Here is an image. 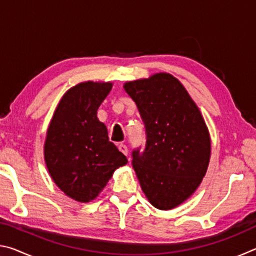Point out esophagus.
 <instances>
[{
  "instance_id": "34e87169",
  "label": "esophagus",
  "mask_w": 256,
  "mask_h": 256,
  "mask_svg": "<svg viewBox=\"0 0 256 256\" xmlns=\"http://www.w3.org/2000/svg\"><path fill=\"white\" fill-rule=\"evenodd\" d=\"M118 150L120 151V152L122 154H124L125 156H128V146H125V144H118Z\"/></svg>"
}]
</instances>
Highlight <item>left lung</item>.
<instances>
[{
    "label": "left lung",
    "mask_w": 256,
    "mask_h": 256,
    "mask_svg": "<svg viewBox=\"0 0 256 256\" xmlns=\"http://www.w3.org/2000/svg\"><path fill=\"white\" fill-rule=\"evenodd\" d=\"M123 88L146 126V149L132 154L141 188L154 208L174 209L196 192L208 170L211 138L206 120L170 73L125 82Z\"/></svg>",
    "instance_id": "8db88e82"
}]
</instances>
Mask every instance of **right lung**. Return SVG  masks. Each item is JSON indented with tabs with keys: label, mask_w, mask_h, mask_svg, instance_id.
Masks as SVG:
<instances>
[{
	"label": "right lung",
	"mask_w": 256,
	"mask_h": 256,
	"mask_svg": "<svg viewBox=\"0 0 256 256\" xmlns=\"http://www.w3.org/2000/svg\"><path fill=\"white\" fill-rule=\"evenodd\" d=\"M112 88V82L99 81L72 86L60 98L47 128L44 159L52 180L81 203L94 200L114 172L128 164L97 118Z\"/></svg>",
	"instance_id": "1"
}]
</instances>
